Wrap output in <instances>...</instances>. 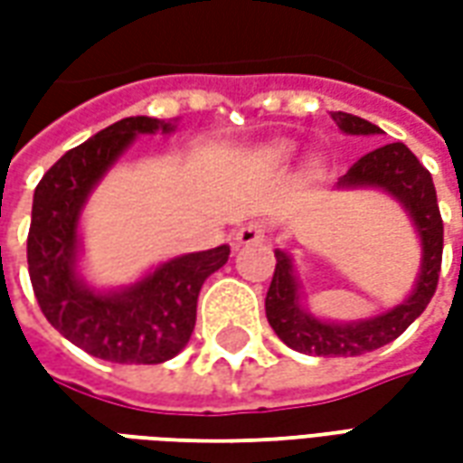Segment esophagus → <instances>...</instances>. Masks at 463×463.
Listing matches in <instances>:
<instances>
[{"mask_svg":"<svg viewBox=\"0 0 463 463\" xmlns=\"http://www.w3.org/2000/svg\"><path fill=\"white\" fill-rule=\"evenodd\" d=\"M265 238V225L262 222H245L242 228H238L235 232V245H252V242H260Z\"/></svg>","mask_w":463,"mask_h":463,"instance_id":"1","label":"esophagus"}]
</instances>
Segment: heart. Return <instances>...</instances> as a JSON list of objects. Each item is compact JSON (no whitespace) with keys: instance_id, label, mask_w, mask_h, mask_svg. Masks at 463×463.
Here are the masks:
<instances>
[{"instance_id":"obj_1","label":"heart","mask_w":463,"mask_h":463,"mask_svg":"<svg viewBox=\"0 0 463 463\" xmlns=\"http://www.w3.org/2000/svg\"><path fill=\"white\" fill-rule=\"evenodd\" d=\"M275 156H288V146H275Z\"/></svg>"}]
</instances>
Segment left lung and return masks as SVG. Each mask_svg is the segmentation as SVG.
Instances as JSON below:
<instances>
[{
  "mask_svg": "<svg viewBox=\"0 0 463 463\" xmlns=\"http://www.w3.org/2000/svg\"><path fill=\"white\" fill-rule=\"evenodd\" d=\"M332 118L345 133L352 136H374L382 133L379 126L359 116L332 111ZM340 188H382L394 195L404 211L411 215L414 228L421 238V270L417 288L397 307L382 312L377 317L359 322H325L305 310L298 295V278L292 270V258L288 252L275 250V272L265 298L268 322L288 347L302 354L317 357H357L372 349H379L397 340L434 298L441 272V250H444V222L439 213L437 188L431 173L419 163L414 153L402 141L379 146L362 156L337 183Z\"/></svg>",
  "mask_w": 463,
  "mask_h": 463,
  "instance_id": "obj_1",
  "label": "left lung"
}]
</instances>
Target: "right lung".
Wrapping results in <instances>:
<instances>
[{
  "mask_svg": "<svg viewBox=\"0 0 463 463\" xmlns=\"http://www.w3.org/2000/svg\"><path fill=\"white\" fill-rule=\"evenodd\" d=\"M173 128L151 116L121 118L64 153L36 185L26 238L36 302L52 327L91 357L118 364H161L175 357L191 340L203 282L231 255L228 245L188 252L118 292L91 290L76 272V228L89 193L138 133Z\"/></svg>",
  "mask_w": 463,
  "mask_h": 463,
  "instance_id": "right-lung-1",
  "label": "right lung"
}]
</instances>
